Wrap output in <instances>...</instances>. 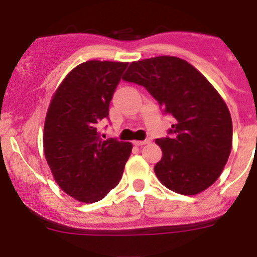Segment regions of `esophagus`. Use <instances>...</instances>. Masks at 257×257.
Wrapping results in <instances>:
<instances>
[{
    "instance_id": "esophagus-1",
    "label": "esophagus",
    "mask_w": 257,
    "mask_h": 257,
    "mask_svg": "<svg viewBox=\"0 0 257 257\" xmlns=\"http://www.w3.org/2000/svg\"><path fill=\"white\" fill-rule=\"evenodd\" d=\"M133 143H134V146L142 147V146H144V144H148L149 141H134Z\"/></svg>"
}]
</instances>
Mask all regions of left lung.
Returning a JSON list of instances; mask_svg holds the SVG:
<instances>
[{
    "instance_id": "8db88e82",
    "label": "left lung",
    "mask_w": 257,
    "mask_h": 257,
    "mask_svg": "<svg viewBox=\"0 0 257 257\" xmlns=\"http://www.w3.org/2000/svg\"><path fill=\"white\" fill-rule=\"evenodd\" d=\"M123 80L144 86L174 118L168 136L156 139L159 181L181 195H197L220 177L232 147V120L220 94L191 64L174 56L132 62Z\"/></svg>"
}]
</instances>
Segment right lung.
Segmentation results:
<instances>
[{
	"label": "right lung",
	"instance_id": "add662e5",
	"mask_svg": "<svg viewBox=\"0 0 257 257\" xmlns=\"http://www.w3.org/2000/svg\"><path fill=\"white\" fill-rule=\"evenodd\" d=\"M126 62L91 60L76 66L52 96L44 126V152L62 191L85 203L115 188L132 143L101 139L98 123L109 119V104Z\"/></svg>",
	"mask_w": 257,
	"mask_h": 257
}]
</instances>
